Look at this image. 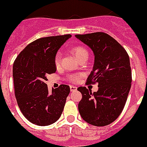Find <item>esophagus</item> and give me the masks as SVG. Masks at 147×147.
I'll return each instance as SVG.
<instances>
[{
  "instance_id": "obj_1",
  "label": "esophagus",
  "mask_w": 147,
  "mask_h": 147,
  "mask_svg": "<svg viewBox=\"0 0 147 147\" xmlns=\"http://www.w3.org/2000/svg\"><path fill=\"white\" fill-rule=\"evenodd\" d=\"M69 88H70V91H71V92H74V91L77 90V87H76V86L70 85V86H69Z\"/></svg>"
}]
</instances>
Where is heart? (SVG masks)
<instances>
[{"label":"heart","mask_w":147,"mask_h":147,"mask_svg":"<svg viewBox=\"0 0 147 147\" xmlns=\"http://www.w3.org/2000/svg\"><path fill=\"white\" fill-rule=\"evenodd\" d=\"M70 52L74 55V57L78 61H80L81 59H84L85 57H88V51L82 46L73 47L70 49ZM60 60H61V53L58 52V53H56V55L55 56V64L56 66L59 65ZM80 78H81V74H72V75H69L68 77V81L70 82H73V83H77V82H79Z\"/></svg>","instance_id":"1"}]
</instances>
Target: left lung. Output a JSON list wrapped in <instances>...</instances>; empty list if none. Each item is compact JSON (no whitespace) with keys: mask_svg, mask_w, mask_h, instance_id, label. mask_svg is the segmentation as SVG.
Listing matches in <instances>:
<instances>
[{"mask_svg":"<svg viewBox=\"0 0 147 147\" xmlns=\"http://www.w3.org/2000/svg\"><path fill=\"white\" fill-rule=\"evenodd\" d=\"M94 53V65L87 84L98 83V91L92 93L79 87L82 99L78 110L89 124L103 127L118 118L123 111L131 86V69L126 50L105 32L76 35Z\"/></svg>","mask_w":147,"mask_h":147,"instance_id":"8db88e82","label":"left lung"}]
</instances>
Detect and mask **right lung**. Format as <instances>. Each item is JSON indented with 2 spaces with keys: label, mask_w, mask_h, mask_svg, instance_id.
<instances>
[{
  "label": "right lung",
  "mask_w": 147,
  "mask_h": 147,
  "mask_svg": "<svg viewBox=\"0 0 147 147\" xmlns=\"http://www.w3.org/2000/svg\"><path fill=\"white\" fill-rule=\"evenodd\" d=\"M71 35L40 38L29 43L13 63L12 76L19 108L29 121L38 126L56 122L62 115L69 86L48 91L47 77L56 72L55 56Z\"/></svg>",
  "instance_id": "add662e5"
}]
</instances>
